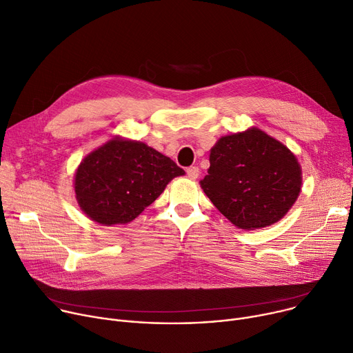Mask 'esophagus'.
Returning <instances> with one entry per match:
<instances>
[{
	"label": "esophagus",
	"instance_id": "obj_1",
	"mask_svg": "<svg viewBox=\"0 0 353 353\" xmlns=\"http://www.w3.org/2000/svg\"><path fill=\"white\" fill-rule=\"evenodd\" d=\"M185 173L190 179H197L200 176V169L197 166H190V168H187Z\"/></svg>",
	"mask_w": 353,
	"mask_h": 353
}]
</instances>
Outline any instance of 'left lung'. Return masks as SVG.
<instances>
[{"mask_svg": "<svg viewBox=\"0 0 353 353\" xmlns=\"http://www.w3.org/2000/svg\"><path fill=\"white\" fill-rule=\"evenodd\" d=\"M200 185L236 228L252 231L273 225L288 212L300 196L303 173L290 149L252 126L216 141Z\"/></svg>", "mask_w": 353, "mask_h": 353, "instance_id": "obj_1", "label": "left lung"}]
</instances>
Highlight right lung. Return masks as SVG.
<instances>
[{
  "label": "right lung",
  "mask_w": 353,
  "mask_h": 353,
  "mask_svg": "<svg viewBox=\"0 0 353 353\" xmlns=\"http://www.w3.org/2000/svg\"><path fill=\"white\" fill-rule=\"evenodd\" d=\"M184 170L143 142L114 137L90 152L74 173L81 211L105 227L123 225L149 207Z\"/></svg>",
  "instance_id": "right-lung-1"
}]
</instances>
